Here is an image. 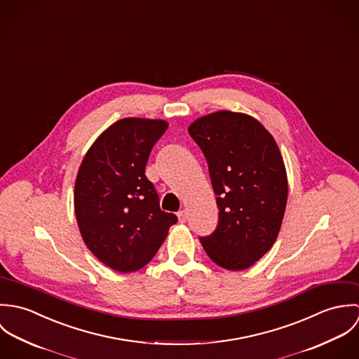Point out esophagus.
I'll use <instances>...</instances> for the list:
<instances>
[{
  "label": "esophagus",
  "instance_id": "esophagus-1",
  "mask_svg": "<svg viewBox=\"0 0 359 359\" xmlns=\"http://www.w3.org/2000/svg\"><path fill=\"white\" fill-rule=\"evenodd\" d=\"M177 215H178V221H180L181 224L187 222V212H185L184 210H182V211H180Z\"/></svg>",
  "mask_w": 359,
  "mask_h": 359
}]
</instances>
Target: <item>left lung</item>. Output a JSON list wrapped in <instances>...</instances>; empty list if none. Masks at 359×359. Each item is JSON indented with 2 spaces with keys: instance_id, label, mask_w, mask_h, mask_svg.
<instances>
[{
  "instance_id": "8db88e82",
  "label": "left lung",
  "mask_w": 359,
  "mask_h": 359,
  "mask_svg": "<svg viewBox=\"0 0 359 359\" xmlns=\"http://www.w3.org/2000/svg\"><path fill=\"white\" fill-rule=\"evenodd\" d=\"M189 135L205 154L218 205L215 231L199 238L229 271L252 266L275 243L287 202V175L273 137L255 117L219 110L195 120Z\"/></svg>"
}]
</instances>
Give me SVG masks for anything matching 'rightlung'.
<instances>
[{
	"mask_svg": "<svg viewBox=\"0 0 359 359\" xmlns=\"http://www.w3.org/2000/svg\"><path fill=\"white\" fill-rule=\"evenodd\" d=\"M168 124L127 117L97 138L74 184V212L84 243L118 272L145 266L164 242L177 215L160 210L145 175L151 151Z\"/></svg>",
	"mask_w": 359,
	"mask_h": 359,
	"instance_id": "obj_1",
	"label": "right lung"
}]
</instances>
